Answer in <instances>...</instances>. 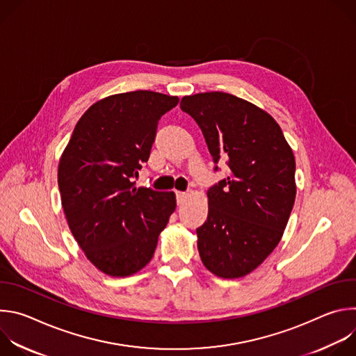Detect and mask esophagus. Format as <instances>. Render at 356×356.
I'll list each match as a JSON object with an SVG mask.
<instances>
[{
  "mask_svg": "<svg viewBox=\"0 0 356 356\" xmlns=\"http://www.w3.org/2000/svg\"><path fill=\"white\" fill-rule=\"evenodd\" d=\"M176 197H177V204H181V202L186 200L187 193L184 191H176Z\"/></svg>",
  "mask_w": 356,
  "mask_h": 356,
  "instance_id": "1",
  "label": "esophagus"
}]
</instances>
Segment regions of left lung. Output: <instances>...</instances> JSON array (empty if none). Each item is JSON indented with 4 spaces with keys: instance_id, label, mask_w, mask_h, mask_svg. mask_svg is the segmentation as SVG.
Instances as JSON below:
<instances>
[{
    "instance_id": "1",
    "label": "left lung",
    "mask_w": 356,
    "mask_h": 356,
    "mask_svg": "<svg viewBox=\"0 0 356 356\" xmlns=\"http://www.w3.org/2000/svg\"><path fill=\"white\" fill-rule=\"evenodd\" d=\"M204 135L214 170L229 176L211 186L207 221L197 248L204 266L224 279L257 269L276 248L296 198V161L279 124L264 110L228 92L181 98Z\"/></svg>"
}]
</instances>
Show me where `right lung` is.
<instances>
[{
  "instance_id": "1",
  "label": "right lung",
  "mask_w": 356,
  "mask_h": 356,
  "mask_svg": "<svg viewBox=\"0 0 356 356\" xmlns=\"http://www.w3.org/2000/svg\"><path fill=\"white\" fill-rule=\"evenodd\" d=\"M177 97L138 90L97 101L79 120L59 162L69 228L88 261L124 277L149 264L176 209L173 191L136 187L162 115Z\"/></svg>"
}]
</instances>
